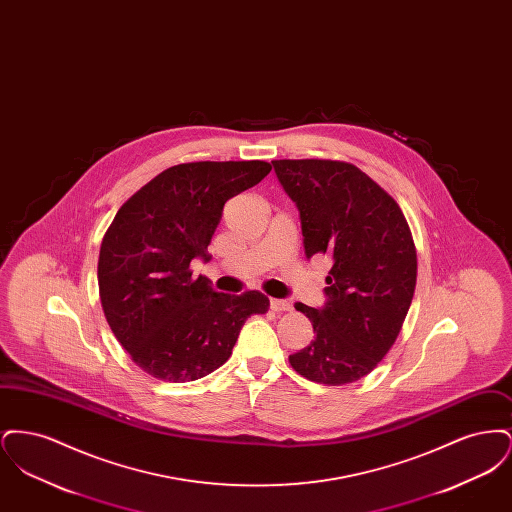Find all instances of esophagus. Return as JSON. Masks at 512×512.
Masks as SVG:
<instances>
[{
  "mask_svg": "<svg viewBox=\"0 0 512 512\" xmlns=\"http://www.w3.org/2000/svg\"><path fill=\"white\" fill-rule=\"evenodd\" d=\"M270 309L276 313H286L292 311V303L286 299H270Z\"/></svg>",
  "mask_w": 512,
  "mask_h": 512,
  "instance_id": "esophagus-1",
  "label": "esophagus"
}]
</instances>
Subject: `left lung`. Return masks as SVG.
<instances>
[{
	"label": "left lung",
	"instance_id": "1",
	"mask_svg": "<svg viewBox=\"0 0 512 512\" xmlns=\"http://www.w3.org/2000/svg\"><path fill=\"white\" fill-rule=\"evenodd\" d=\"M272 165L299 209L307 259H332L324 307L295 303L313 322L315 340L290 355V365L317 384L357 382L386 357L409 313L416 286L411 228L397 201L351 163Z\"/></svg>",
	"mask_w": 512,
	"mask_h": 512
}]
</instances>
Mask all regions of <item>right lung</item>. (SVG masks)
Here are the masks:
<instances>
[{
    "instance_id": "1",
    "label": "right lung",
    "mask_w": 512,
    "mask_h": 512,
    "mask_svg": "<svg viewBox=\"0 0 512 512\" xmlns=\"http://www.w3.org/2000/svg\"><path fill=\"white\" fill-rule=\"evenodd\" d=\"M265 161L182 163L132 195L99 249V299L130 359L153 378L194 382L228 361L245 320L265 315L268 297L215 292L192 278L224 203L259 184Z\"/></svg>"
}]
</instances>
